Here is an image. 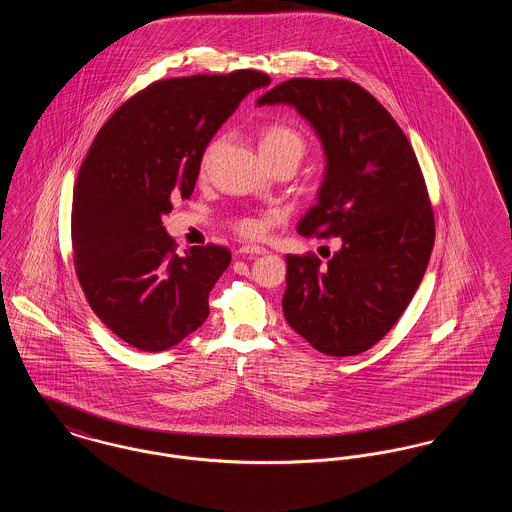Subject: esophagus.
<instances>
[{
  "instance_id": "34e87169",
  "label": "esophagus",
  "mask_w": 512,
  "mask_h": 512,
  "mask_svg": "<svg viewBox=\"0 0 512 512\" xmlns=\"http://www.w3.org/2000/svg\"><path fill=\"white\" fill-rule=\"evenodd\" d=\"M240 257H249V255H263L267 253L265 247H259V245H240L238 251H236Z\"/></svg>"
}]
</instances>
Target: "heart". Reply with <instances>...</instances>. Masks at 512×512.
Wrapping results in <instances>:
<instances>
[{"mask_svg": "<svg viewBox=\"0 0 512 512\" xmlns=\"http://www.w3.org/2000/svg\"><path fill=\"white\" fill-rule=\"evenodd\" d=\"M226 134H219L215 136L199 157V172L205 174L209 171L213 159L217 157L220 149L226 144ZM261 153L265 155L270 165H278V163H292V165H299L301 159L305 157L307 149H309V142L307 136L290 122H270L265 126L263 134H261ZM234 230L240 232L242 236L247 238H257L265 232V219L255 217V215H244L234 219Z\"/></svg>", "mask_w": 512, "mask_h": 512, "instance_id": "obj_1", "label": "heart"}]
</instances>
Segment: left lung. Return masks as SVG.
Returning a JSON list of instances; mask_svg holds the SVG:
<instances>
[{
	"label": "left lung",
	"instance_id": "obj_1",
	"mask_svg": "<svg viewBox=\"0 0 512 512\" xmlns=\"http://www.w3.org/2000/svg\"><path fill=\"white\" fill-rule=\"evenodd\" d=\"M257 103H290L317 130L326 180L297 232L341 240L326 263L286 255L284 317L320 353L359 355L403 315L434 249V209L413 146L347 78H290Z\"/></svg>",
	"mask_w": 512,
	"mask_h": 512
}]
</instances>
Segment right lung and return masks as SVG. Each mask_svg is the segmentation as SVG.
I'll return each mask as SVG.
<instances>
[{"label": "right lung", "mask_w": 512, "mask_h": 512, "mask_svg": "<svg viewBox=\"0 0 512 512\" xmlns=\"http://www.w3.org/2000/svg\"><path fill=\"white\" fill-rule=\"evenodd\" d=\"M268 82L261 71L157 80L124 101L88 149L73 192L74 270L92 311L132 347L165 351L209 317L232 253L207 244L180 255L161 215L192 195L213 134Z\"/></svg>", "instance_id": "1"}]
</instances>
